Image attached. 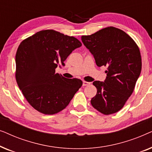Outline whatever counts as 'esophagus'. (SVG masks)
Masks as SVG:
<instances>
[{
    "label": "esophagus",
    "mask_w": 152,
    "mask_h": 152,
    "mask_svg": "<svg viewBox=\"0 0 152 152\" xmlns=\"http://www.w3.org/2000/svg\"><path fill=\"white\" fill-rule=\"evenodd\" d=\"M91 83L90 82H83V86H88V85L90 84Z\"/></svg>",
    "instance_id": "34e87169"
}]
</instances>
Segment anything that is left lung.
<instances>
[{"label": "left lung", "mask_w": 152, "mask_h": 152, "mask_svg": "<svg viewBox=\"0 0 152 152\" xmlns=\"http://www.w3.org/2000/svg\"><path fill=\"white\" fill-rule=\"evenodd\" d=\"M82 41L97 66L107 67L104 82L93 83L97 94L91 105L104 115L115 113L124 107L140 76L142 60L138 45L123 30L112 26L82 36Z\"/></svg>", "instance_id": "obj_1"}]
</instances>
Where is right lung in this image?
I'll return each instance as SVG.
<instances>
[{"label": "right lung", "mask_w": 152, "mask_h": 152, "mask_svg": "<svg viewBox=\"0 0 152 152\" xmlns=\"http://www.w3.org/2000/svg\"><path fill=\"white\" fill-rule=\"evenodd\" d=\"M82 43L54 30H41L22 41L16 54V80L28 103L45 115L61 111L82 85L56 73L57 64Z\"/></svg>", "instance_id": "add662e5"}]
</instances>
